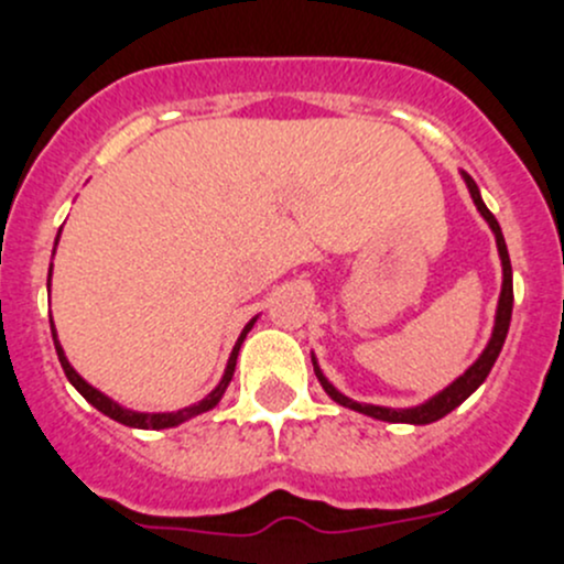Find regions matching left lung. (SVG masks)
Listing matches in <instances>:
<instances>
[{
  "mask_svg": "<svg viewBox=\"0 0 564 564\" xmlns=\"http://www.w3.org/2000/svg\"><path fill=\"white\" fill-rule=\"evenodd\" d=\"M464 180H466V187H469L471 198H475L477 209H480V215L488 220V226H491L494 237H497V248H499V256H502V272H505L502 294H499V308H497V324H494V335H491V340H488L486 351H482V355L477 357L475 366H471L469 371L464 373V377H458L456 382L451 384V388H445V390L440 392V395H434V398H431V401L420 403V406H414V409H388V406H371V403L351 401V398L340 395V392L335 390L333 384H329L327 379L322 377V371H318V366H316V360H314V371H316L318 382H322L324 392H327V395L333 398L335 403H340V406H349V409H355V412L368 414V417L388 420V423H414V425L434 423V420L445 417L447 412H453V409L460 406V403H464L466 398L471 395V392L480 388V384L486 382L488 371H491V368H494V362H497L499 351H502L505 338H508L510 314H513V267H510L508 246H505V237H502V229H499L497 218H494L491 209H488L486 204H482L480 191H477L475 180H471L469 174H464Z\"/></svg>",
  "mask_w": 564,
  "mask_h": 564,
  "instance_id": "obj_1",
  "label": "left lung"
}]
</instances>
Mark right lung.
Listing matches in <instances>:
<instances>
[{
	"mask_svg": "<svg viewBox=\"0 0 564 564\" xmlns=\"http://www.w3.org/2000/svg\"><path fill=\"white\" fill-rule=\"evenodd\" d=\"M48 286H51V272H48ZM253 322H256V318H253ZM253 322H248V324H246V329H242L240 340H237L235 351H231V357H229V366H226V373H224V379H220V384H218V388H215L213 392H209V395L204 398V401L193 403V406L182 409V412H172V414H144V412H130V409H122V406H119V403H113L111 398H106L104 392H100V390H95L93 384H87V382H84L82 377H78L76 371H73V368H70V362H67V357H65V351H62L59 340H56V333H54V346H56V355H59V362H62V371H65V377L70 379V384H73V388H76L78 392H82V395L87 398V401L93 403L95 409H100V412L108 414V417H111V420H117V423H122V425H130V429H155V431H158V429H174V425H180V423H185V420L196 417V414L207 412V409H213L215 403L220 401V395H224L226 388H229L231 377H235V366H237V351H240L242 340H246L248 329L253 327Z\"/></svg>",
	"mask_w": 564,
	"mask_h": 564,
	"instance_id": "obj_1",
	"label": "right lung"
}]
</instances>
